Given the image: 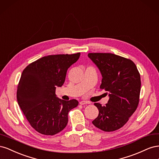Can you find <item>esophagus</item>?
<instances>
[{"label":"esophagus","instance_id":"1","mask_svg":"<svg viewBox=\"0 0 159 159\" xmlns=\"http://www.w3.org/2000/svg\"><path fill=\"white\" fill-rule=\"evenodd\" d=\"M89 103L86 102V101H81V102H80V105H85V104H89Z\"/></svg>","mask_w":159,"mask_h":159}]
</instances>
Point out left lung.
I'll return each mask as SVG.
<instances>
[{
    "instance_id": "obj_1",
    "label": "left lung",
    "mask_w": 159,
    "mask_h": 159,
    "mask_svg": "<svg viewBox=\"0 0 159 159\" xmlns=\"http://www.w3.org/2000/svg\"><path fill=\"white\" fill-rule=\"evenodd\" d=\"M88 57L102 74L100 88L108 91L109 97L105 106L94 103L99 115L92 123L103 131H116L128 121L137 108L140 74L134 62L125 57L111 53H89Z\"/></svg>"
}]
</instances>
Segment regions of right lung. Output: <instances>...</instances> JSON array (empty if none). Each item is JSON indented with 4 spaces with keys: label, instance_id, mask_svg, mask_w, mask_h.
<instances>
[{
    "label": "right lung",
    "instance_id": "obj_1",
    "mask_svg": "<svg viewBox=\"0 0 159 159\" xmlns=\"http://www.w3.org/2000/svg\"><path fill=\"white\" fill-rule=\"evenodd\" d=\"M80 53L42 57L23 70L17 88L18 103L36 131L54 135L68 121V112L78 105L76 99L56 97L57 87L64 84L67 70L78 61Z\"/></svg>",
    "mask_w": 159,
    "mask_h": 159
}]
</instances>
